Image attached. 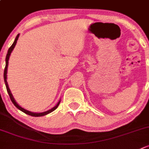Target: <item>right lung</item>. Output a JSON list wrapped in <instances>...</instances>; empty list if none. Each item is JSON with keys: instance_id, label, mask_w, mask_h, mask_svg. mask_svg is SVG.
Here are the masks:
<instances>
[{"instance_id": "1", "label": "right lung", "mask_w": 149, "mask_h": 149, "mask_svg": "<svg viewBox=\"0 0 149 149\" xmlns=\"http://www.w3.org/2000/svg\"><path fill=\"white\" fill-rule=\"evenodd\" d=\"M18 37H19V34H18L17 36H16V39H15V41L13 43V44L11 45V47H10V48L8 49V53H7V55H6V67H5V70H4V74H3V77H4V82H5V84H6V90H7V92L8 93L9 95V97L10 98V100L12 101V102L13 103V105H15V106L18 109H19L20 110H21L22 112H24V113H26V114L27 115H29V116H34V117H40V116H46V115L49 114V113H52V111H54V110H56V108H58V106H59V103H60V101H59V102H58L57 104H56V105L55 107H54L53 108H52L51 110H48V111H46V112H44V113H32V112H30V111H28V110H25V109H24L23 108H21V106H19V105H18L17 102L15 101L14 98H13V95H12L11 93H10V89H9L8 87V83H7V80H6V79H7V69H8V59H9V56H10V53H11V52L13 51V48L15 47V46H16V42H17V40L18 39Z\"/></svg>"}]
</instances>
